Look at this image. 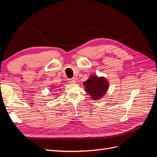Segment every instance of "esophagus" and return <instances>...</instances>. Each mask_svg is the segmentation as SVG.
Segmentation results:
<instances>
[{"mask_svg": "<svg viewBox=\"0 0 157 157\" xmlns=\"http://www.w3.org/2000/svg\"><path fill=\"white\" fill-rule=\"evenodd\" d=\"M69 82L70 83H75V82H76V80H75V78H69Z\"/></svg>", "mask_w": 157, "mask_h": 157, "instance_id": "obj_1", "label": "esophagus"}]
</instances>
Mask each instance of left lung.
<instances>
[{"label": "left lung", "instance_id": "left-lung-1", "mask_svg": "<svg viewBox=\"0 0 157 157\" xmlns=\"http://www.w3.org/2000/svg\"><path fill=\"white\" fill-rule=\"evenodd\" d=\"M83 84L86 86L85 91L90 94L93 99H99L102 98L108 89L109 84L104 77L92 76Z\"/></svg>", "mask_w": 157, "mask_h": 157}]
</instances>
